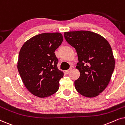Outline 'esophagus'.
<instances>
[{
  "label": "esophagus",
  "instance_id": "1",
  "mask_svg": "<svg viewBox=\"0 0 125 125\" xmlns=\"http://www.w3.org/2000/svg\"><path fill=\"white\" fill-rule=\"evenodd\" d=\"M72 68H70V69H69V70H67V71H65V72L66 73H70L71 72V71H72Z\"/></svg>",
  "mask_w": 125,
  "mask_h": 125
}]
</instances>
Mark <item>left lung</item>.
Segmentation results:
<instances>
[{"label": "left lung", "mask_w": 125, "mask_h": 125, "mask_svg": "<svg viewBox=\"0 0 125 125\" xmlns=\"http://www.w3.org/2000/svg\"><path fill=\"white\" fill-rule=\"evenodd\" d=\"M64 37L78 55L80 76L74 81L76 90L86 97L97 96L108 85L115 67L110 45L102 36L88 31L66 32Z\"/></svg>", "instance_id": "obj_1"}]
</instances>
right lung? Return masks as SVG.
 I'll use <instances>...</instances> for the list:
<instances>
[{
    "instance_id": "add662e5",
    "label": "right lung",
    "mask_w": 125,
    "mask_h": 125,
    "mask_svg": "<svg viewBox=\"0 0 125 125\" xmlns=\"http://www.w3.org/2000/svg\"><path fill=\"white\" fill-rule=\"evenodd\" d=\"M63 41L59 32L36 35L20 49L17 67L28 91L40 98L53 94L59 88L64 73L57 68L54 51Z\"/></svg>"
}]
</instances>
